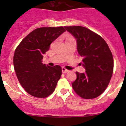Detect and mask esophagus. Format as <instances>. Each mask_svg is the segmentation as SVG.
<instances>
[{"label": "esophagus", "mask_w": 126, "mask_h": 126, "mask_svg": "<svg viewBox=\"0 0 126 126\" xmlns=\"http://www.w3.org/2000/svg\"><path fill=\"white\" fill-rule=\"evenodd\" d=\"M62 72H63V73H66V72H69V70H68V69H65V68H63V67L62 68Z\"/></svg>", "instance_id": "obj_1"}]
</instances>
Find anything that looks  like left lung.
Here are the masks:
<instances>
[{
	"label": "left lung",
	"instance_id": "8db88e82",
	"mask_svg": "<svg viewBox=\"0 0 126 126\" xmlns=\"http://www.w3.org/2000/svg\"><path fill=\"white\" fill-rule=\"evenodd\" d=\"M77 41L81 64L85 72H76L77 79L72 82L75 92L83 99L98 97L105 90L113 71V55L104 39L82 26L64 27Z\"/></svg>",
	"mask_w": 126,
	"mask_h": 126
}]
</instances>
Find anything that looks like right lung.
I'll return each mask as SVG.
<instances>
[{
  "instance_id": "1",
  "label": "right lung",
  "mask_w": 126,
  "mask_h": 126,
  "mask_svg": "<svg viewBox=\"0 0 126 126\" xmlns=\"http://www.w3.org/2000/svg\"><path fill=\"white\" fill-rule=\"evenodd\" d=\"M65 31L63 27L36 29L15 50L13 64L16 76L24 90L34 97H46L55 90L62 68L43 64L42 60L50 44Z\"/></svg>"
}]
</instances>
